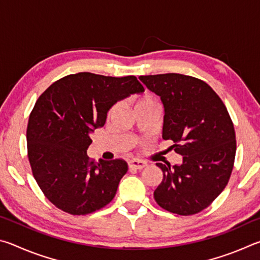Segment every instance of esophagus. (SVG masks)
<instances>
[{"label": "esophagus", "mask_w": 260, "mask_h": 260, "mask_svg": "<svg viewBox=\"0 0 260 260\" xmlns=\"http://www.w3.org/2000/svg\"><path fill=\"white\" fill-rule=\"evenodd\" d=\"M129 167H132V169H135V170H142L144 169V167L147 166V162L144 160H140V159H132L129 162H128Z\"/></svg>", "instance_id": "obj_1"}]
</instances>
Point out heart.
<instances>
[{
  "label": "heart",
  "mask_w": 260,
  "mask_h": 260,
  "mask_svg": "<svg viewBox=\"0 0 260 260\" xmlns=\"http://www.w3.org/2000/svg\"><path fill=\"white\" fill-rule=\"evenodd\" d=\"M151 102H153V100L150 98V96L144 95V96H142V98L139 100L138 105H136V107H140V105H142V104H147V103H151ZM118 107H119V105H118V104L113 105L112 109L110 110V114H113L114 112H116V110L118 109Z\"/></svg>",
  "instance_id": "1"
}]
</instances>
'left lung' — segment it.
<instances>
[{
	"label": "left lung",
	"instance_id": "1",
	"mask_svg": "<svg viewBox=\"0 0 260 260\" xmlns=\"http://www.w3.org/2000/svg\"><path fill=\"white\" fill-rule=\"evenodd\" d=\"M164 107L162 139L172 140L181 164L156 162L162 180L157 204L180 215L201 212L227 186L234 165L235 131L227 109L208 83L179 73L141 76Z\"/></svg>",
	"mask_w": 260,
	"mask_h": 260
}]
</instances>
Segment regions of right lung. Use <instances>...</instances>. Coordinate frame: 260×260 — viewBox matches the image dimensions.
I'll return each instance as SVG.
<instances>
[{"instance_id": "right-lung-1", "label": "right lung", "mask_w": 260, "mask_h": 260, "mask_svg": "<svg viewBox=\"0 0 260 260\" xmlns=\"http://www.w3.org/2000/svg\"><path fill=\"white\" fill-rule=\"evenodd\" d=\"M143 91L134 76L80 72L59 79L38 99L26 132L28 159L39 187L55 206L80 215L113 200L127 162L90 160V133L104 126L117 102Z\"/></svg>"}]
</instances>
